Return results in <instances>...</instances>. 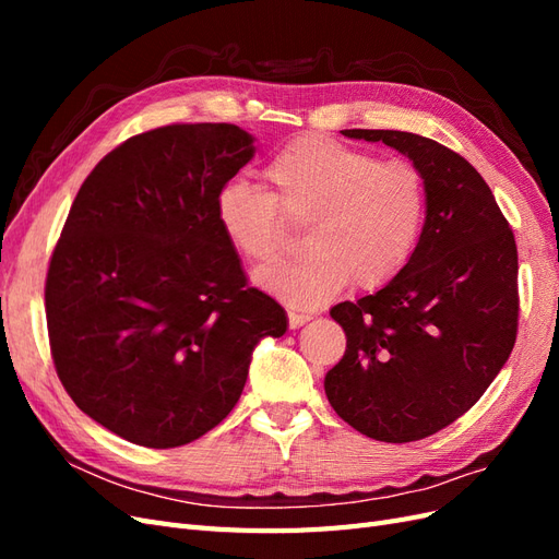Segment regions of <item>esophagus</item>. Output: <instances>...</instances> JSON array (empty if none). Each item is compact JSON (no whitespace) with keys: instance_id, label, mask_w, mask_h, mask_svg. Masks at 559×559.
<instances>
[{"instance_id":"obj_1","label":"esophagus","mask_w":559,"mask_h":559,"mask_svg":"<svg viewBox=\"0 0 559 559\" xmlns=\"http://www.w3.org/2000/svg\"><path fill=\"white\" fill-rule=\"evenodd\" d=\"M312 317L310 314H306V312H289V329H298V326H302L306 324V321H310Z\"/></svg>"}]
</instances>
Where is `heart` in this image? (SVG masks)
Returning a JSON list of instances; mask_svg holds the SVG:
<instances>
[{
  "label": "heart",
  "instance_id": "b5f03b06",
  "mask_svg": "<svg viewBox=\"0 0 559 559\" xmlns=\"http://www.w3.org/2000/svg\"><path fill=\"white\" fill-rule=\"evenodd\" d=\"M267 193L230 179L214 216L226 242L249 263H273L286 224L306 226L308 261L259 270L253 280L294 310L326 306L349 282L380 289L413 259L427 216V189L411 160H378L321 134L286 144L265 165Z\"/></svg>",
  "mask_w": 559,
  "mask_h": 559
}]
</instances>
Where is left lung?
<instances>
[{"mask_svg":"<svg viewBox=\"0 0 559 559\" xmlns=\"http://www.w3.org/2000/svg\"><path fill=\"white\" fill-rule=\"evenodd\" d=\"M408 156L427 189L419 242L380 292L331 308L347 335L324 380L333 411L384 443L427 438L462 417L509 361L518 333V249L466 158L401 130H343Z\"/></svg>","mask_w":559,"mask_h":559,"instance_id":"obj_1","label":"left lung"}]
</instances>
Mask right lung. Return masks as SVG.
Returning <instances> with one entry per match:
<instances>
[{
    "instance_id": "add662e5",
    "label": "right lung",
    "mask_w": 559,
    "mask_h": 559,
    "mask_svg": "<svg viewBox=\"0 0 559 559\" xmlns=\"http://www.w3.org/2000/svg\"><path fill=\"white\" fill-rule=\"evenodd\" d=\"M253 154L233 123L134 134L79 189L46 275L48 341L67 394L144 448H177L238 403L251 352L286 312L247 284L214 200Z\"/></svg>"
}]
</instances>
